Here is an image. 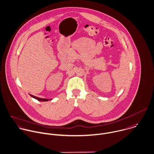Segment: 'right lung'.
<instances>
[{"label":"right lung","mask_w":154,"mask_h":154,"mask_svg":"<svg viewBox=\"0 0 154 154\" xmlns=\"http://www.w3.org/2000/svg\"><path fill=\"white\" fill-rule=\"evenodd\" d=\"M31 97H32L33 98L39 100V101H41V102H47L48 100H51V99H42V98H39V97H36L35 96H33V95H31L30 94Z\"/></svg>","instance_id":"1"}]
</instances>
